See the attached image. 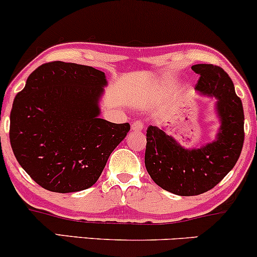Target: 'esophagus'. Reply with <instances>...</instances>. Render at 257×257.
<instances>
[{
    "mask_svg": "<svg viewBox=\"0 0 257 257\" xmlns=\"http://www.w3.org/2000/svg\"><path fill=\"white\" fill-rule=\"evenodd\" d=\"M144 129V123L143 120H135L132 124V131L133 132H140Z\"/></svg>",
    "mask_w": 257,
    "mask_h": 257,
    "instance_id": "1",
    "label": "esophagus"
}]
</instances>
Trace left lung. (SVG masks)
Here are the masks:
<instances>
[{
	"mask_svg": "<svg viewBox=\"0 0 257 257\" xmlns=\"http://www.w3.org/2000/svg\"><path fill=\"white\" fill-rule=\"evenodd\" d=\"M199 75L196 89L217 99L221 125L216 139L199 149L179 145L163 129L146 132L145 166L151 179L178 196H198L211 190L233 169L244 144V112L231 77L213 64L193 65Z\"/></svg>",
	"mask_w": 257,
	"mask_h": 257,
	"instance_id": "obj_1",
	"label": "left lung"
}]
</instances>
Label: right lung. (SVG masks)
Here are the masks:
<instances>
[{"mask_svg": "<svg viewBox=\"0 0 257 257\" xmlns=\"http://www.w3.org/2000/svg\"><path fill=\"white\" fill-rule=\"evenodd\" d=\"M105 73L64 61L41 65L17 94L10 140L17 161L36 184L58 193L89 188L131 131L99 118Z\"/></svg>", "mask_w": 257, "mask_h": 257, "instance_id": "add662e5", "label": "right lung"}]
</instances>
